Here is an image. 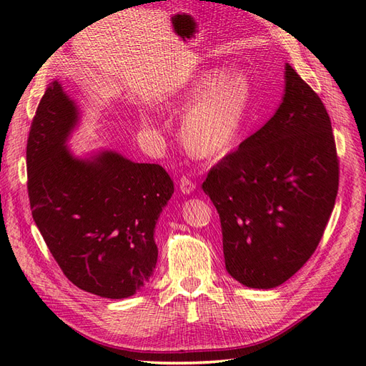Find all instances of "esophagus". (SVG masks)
Here are the masks:
<instances>
[{
  "label": "esophagus",
  "mask_w": 366,
  "mask_h": 366,
  "mask_svg": "<svg viewBox=\"0 0 366 366\" xmlns=\"http://www.w3.org/2000/svg\"><path fill=\"white\" fill-rule=\"evenodd\" d=\"M179 190L184 194H192L196 190V184L190 178H188V176H182L179 181Z\"/></svg>",
  "instance_id": "obj_1"
}]
</instances>
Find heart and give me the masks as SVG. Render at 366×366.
I'll use <instances>...</instances> for the list:
<instances>
[{"instance_id": "1", "label": "heart", "mask_w": 366, "mask_h": 366, "mask_svg": "<svg viewBox=\"0 0 366 366\" xmlns=\"http://www.w3.org/2000/svg\"><path fill=\"white\" fill-rule=\"evenodd\" d=\"M250 98L244 71L212 67L199 74L176 99L181 108L188 107L181 122L188 151L200 158L224 155L238 137Z\"/></svg>"}]
</instances>
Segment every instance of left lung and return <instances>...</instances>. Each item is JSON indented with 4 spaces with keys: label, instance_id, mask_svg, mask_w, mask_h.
<instances>
[{
    "label": "left lung",
    "instance_id": "1",
    "mask_svg": "<svg viewBox=\"0 0 366 366\" xmlns=\"http://www.w3.org/2000/svg\"><path fill=\"white\" fill-rule=\"evenodd\" d=\"M337 184L326 107L287 63L273 117L212 167L202 185L220 215L227 273L256 290L294 276L318 246Z\"/></svg>",
    "mask_w": 366,
    "mask_h": 366
}]
</instances>
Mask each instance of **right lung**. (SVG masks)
<instances>
[{
  "instance_id": "obj_1",
  "label": "right lung",
  "mask_w": 366,
  "mask_h": 366,
  "mask_svg": "<svg viewBox=\"0 0 366 366\" xmlns=\"http://www.w3.org/2000/svg\"><path fill=\"white\" fill-rule=\"evenodd\" d=\"M79 119L76 102L52 81L26 143L33 219L74 285L104 299H128L154 274L155 226L173 182L161 166L112 149L75 155L67 142Z\"/></svg>"
}]
</instances>
